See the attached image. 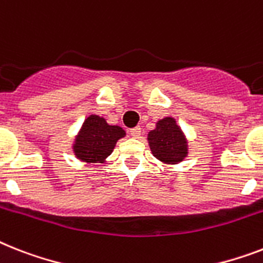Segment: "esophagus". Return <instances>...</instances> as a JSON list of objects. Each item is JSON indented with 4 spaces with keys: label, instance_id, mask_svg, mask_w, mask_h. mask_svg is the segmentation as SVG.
Returning <instances> with one entry per match:
<instances>
[{
    "label": "esophagus",
    "instance_id": "1",
    "mask_svg": "<svg viewBox=\"0 0 263 263\" xmlns=\"http://www.w3.org/2000/svg\"><path fill=\"white\" fill-rule=\"evenodd\" d=\"M129 134H131L132 138H139V136H140V134H142V128L140 127L132 128V129H129Z\"/></svg>",
    "mask_w": 263,
    "mask_h": 263
}]
</instances>
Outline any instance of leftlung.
<instances>
[{"label": "left lung", "mask_w": 263, "mask_h": 263, "mask_svg": "<svg viewBox=\"0 0 263 263\" xmlns=\"http://www.w3.org/2000/svg\"><path fill=\"white\" fill-rule=\"evenodd\" d=\"M153 155L166 165H177L187 157V140L176 119L158 120L147 136Z\"/></svg>", "instance_id": "left-lung-1"}]
</instances>
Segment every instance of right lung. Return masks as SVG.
I'll return each mask as SVG.
<instances>
[{
    "label": "right lung",
    "instance_id": "right-lung-1",
    "mask_svg": "<svg viewBox=\"0 0 263 263\" xmlns=\"http://www.w3.org/2000/svg\"><path fill=\"white\" fill-rule=\"evenodd\" d=\"M125 131L119 125H110L104 117L90 115L83 121L76 136L72 151L80 161L86 163H104L112 154L119 139L124 138Z\"/></svg>",
    "mask_w": 263,
    "mask_h": 263
}]
</instances>
